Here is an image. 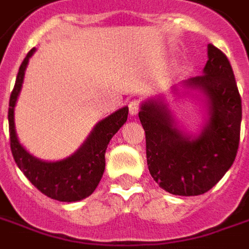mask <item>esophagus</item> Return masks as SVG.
Masks as SVG:
<instances>
[{"label":"esophagus","mask_w":249,"mask_h":249,"mask_svg":"<svg viewBox=\"0 0 249 249\" xmlns=\"http://www.w3.org/2000/svg\"><path fill=\"white\" fill-rule=\"evenodd\" d=\"M128 107H129V114H130V116H136L137 113H139V107H140V105H139V101L132 100L129 102Z\"/></svg>","instance_id":"esophagus-1"}]
</instances>
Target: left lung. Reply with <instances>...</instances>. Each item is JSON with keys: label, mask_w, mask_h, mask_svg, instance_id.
<instances>
[{"label": "left lung", "mask_w": 249, "mask_h": 249, "mask_svg": "<svg viewBox=\"0 0 249 249\" xmlns=\"http://www.w3.org/2000/svg\"><path fill=\"white\" fill-rule=\"evenodd\" d=\"M183 94L199 97L206 119L197 135L180 129L164 95L142 101L139 119L145 132L151 177L174 196H201L233 164L241 124V98L228 58L213 44L202 75L180 83ZM171 93L179 95L173 86Z\"/></svg>", "instance_id": "obj_1"}]
</instances>
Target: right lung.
<instances>
[{
  "instance_id": "add662e5",
  "label": "right lung",
  "mask_w": 249,
  "mask_h": 249,
  "mask_svg": "<svg viewBox=\"0 0 249 249\" xmlns=\"http://www.w3.org/2000/svg\"><path fill=\"white\" fill-rule=\"evenodd\" d=\"M32 48L22 60L9 100L10 148L18 168L29 182L47 197L60 202H76L93 194L105 171V151L117 130L128 119V107H123L94 125L88 139L70 156L60 160H41L24 148L16 132L15 107L21 91Z\"/></svg>"
}]
</instances>
